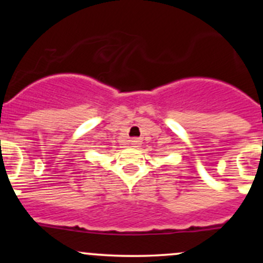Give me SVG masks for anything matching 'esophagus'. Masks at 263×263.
I'll return each instance as SVG.
<instances>
[{"label": "esophagus", "mask_w": 263, "mask_h": 263, "mask_svg": "<svg viewBox=\"0 0 263 263\" xmlns=\"http://www.w3.org/2000/svg\"><path fill=\"white\" fill-rule=\"evenodd\" d=\"M141 143H142V141L138 140V138H134V140H131L132 147H135V148H137V147H140Z\"/></svg>", "instance_id": "esophagus-1"}]
</instances>
